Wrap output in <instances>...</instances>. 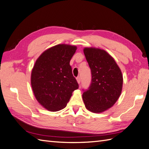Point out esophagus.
I'll list each match as a JSON object with an SVG mask.
<instances>
[{
    "mask_svg": "<svg viewBox=\"0 0 149 149\" xmlns=\"http://www.w3.org/2000/svg\"><path fill=\"white\" fill-rule=\"evenodd\" d=\"M77 81L78 84H79V83H80V82H81V78H80V77H78V78H77Z\"/></svg>",
    "mask_w": 149,
    "mask_h": 149,
    "instance_id": "obj_1",
    "label": "esophagus"
}]
</instances>
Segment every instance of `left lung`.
<instances>
[{"label": "left lung", "instance_id": "obj_1", "mask_svg": "<svg viewBox=\"0 0 149 149\" xmlns=\"http://www.w3.org/2000/svg\"><path fill=\"white\" fill-rule=\"evenodd\" d=\"M83 52L92 71L89 89L83 93L85 107L94 113H102L112 107L120 97L123 74L114 59L106 50L85 47Z\"/></svg>", "mask_w": 149, "mask_h": 149}]
</instances>
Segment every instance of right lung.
Returning <instances> with one entry per match:
<instances>
[{
	"instance_id": "right-lung-1",
	"label": "right lung",
	"mask_w": 149,
	"mask_h": 149,
	"mask_svg": "<svg viewBox=\"0 0 149 149\" xmlns=\"http://www.w3.org/2000/svg\"><path fill=\"white\" fill-rule=\"evenodd\" d=\"M77 47L58 44L42 52L31 70V85L36 99L47 110L56 112L67 106L78 84L70 64Z\"/></svg>"
}]
</instances>
